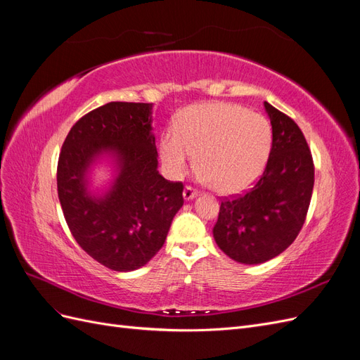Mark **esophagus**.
I'll list each match as a JSON object with an SVG mask.
<instances>
[{
    "label": "esophagus",
    "mask_w": 360,
    "mask_h": 360,
    "mask_svg": "<svg viewBox=\"0 0 360 360\" xmlns=\"http://www.w3.org/2000/svg\"><path fill=\"white\" fill-rule=\"evenodd\" d=\"M197 195H198V189L197 188H193V186H186V188H184L183 197H184V200H186V201L192 200L193 197H197Z\"/></svg>",
    "instance_id": "34e87169"
}]
</instances>
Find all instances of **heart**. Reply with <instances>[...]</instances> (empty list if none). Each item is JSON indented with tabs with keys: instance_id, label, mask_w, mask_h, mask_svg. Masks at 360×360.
<instances>
[{
	"instance_id": "obj_1",
	"label": "heart",
	"mask_w": 360,
	"mask_h": 360,
	"mask_svg": "<svg viewBox=\"0 0 360 360\" xmlns=\"http://www.w3.org/2000/svg\"><path fill=\"white\" fill-rule=\"evenodd\" d=\"M271 129L264 115L233 103H202L184 110L160 138V158L171 177L198 167L222 193H238L264 171Z\"/></svg>"
}]
</instances>
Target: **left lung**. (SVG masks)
I'll return each mask as SVG.
<instances>
[{
  "label": "left lung",
  "mask_w": 360,
  "mask_h": 360,
  "mask_svg": "<svg viewBox=\"0 0 360 360\" xmlns=\"http://www.w3.org/2000/svg\"><path fill=\"white\" fill-rule=\"evenodd\" d=\"M271 148L264 172L245 193L224 197L213 237L237 263L259 264L296 240L314 189V160L300 127L264 102Z\"/></svg>",
  "instance_id": "1"
}]
</instances>
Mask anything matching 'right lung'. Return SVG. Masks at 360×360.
<instances>
[{
  "label": "right lung",
  "instance_id": "right-lung-1",
  "mask_svg": "<svg viewBox=\"0 0 360 360\" xmlns=\"http://www.w3.org/2000/svg\"><path fill=\"white\" fill-rule=\"evenodd\" d=\"M151 108L134 102L96 108L73 124L58 158V198L69 230L86 254L115 271L143 267L159 252L184 201L183 183L158 172ZM102 150L117 155L120 174L96 200L86 193L83 176Z\"/></svg>",
  "mask_w": 360,
  "mask_h": 360
}]
</instances>
